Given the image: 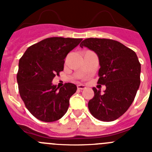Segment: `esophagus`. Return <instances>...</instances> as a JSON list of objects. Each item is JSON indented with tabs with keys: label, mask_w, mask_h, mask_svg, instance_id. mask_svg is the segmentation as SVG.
I'll use <instances>...</instances> for the list:
<instances>
[{
	"label": "esophagus",
	"mask_w": 152,
	"mask_h": 152,
	"mask_svg": "<svg viewBox=\"0 0 152 152\" xmlns=\"http://www.w3.org/2000/svg\"><path fill=\"white\" fill-rule=\"evenodd\" d=\"M77 88L78 90H84L87 88H86V86L84 85V84H78V85L77 86Z\"/></svg>",
	"instance_id": "34e87169"
}]
</instances>
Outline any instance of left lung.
Wrapping results in <instances>:
<instances>
[{"label": "left lung", "instance_id": "1", "mask_svg": "<svg viewBox=\"0 0 152 152\" xmlns=\"http://www.w3.org/2000/svg\"><path fill=\"white\" fill-rule=\"evenodd\" d=\"M80 46L97 55L100 62L97 83L106 86L103 94L93 88L94 96L88 102L92 116L104 122L123 115L133 102L140 85L141 64L135 52L116 40L88 38Z\"/></svg>", "mask_w": 152, "mask_h": 152}]
</instances>
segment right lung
Returning <instances> with one entry per match:
<instances>
[{
	"mask_svg": "<svg viewBox=\"0 0 152 152\" xmlns=\"http://www.w3.org/2000/svg\"><path fill=\"white\" fill-rule=\"evenodd\" d=\"M82 39L51 37L31 45L19 61L17 75L20 95L36 119L50 123L66 113L77 86L66 83L58 88L52 80L64 69V58Z\"/></svg>",
	"mask_w": 152,
	"mask_h": 152,
	"instance_id": "1",
	"label": "right lung"
}]
</instances>
